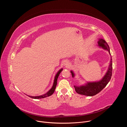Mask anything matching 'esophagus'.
Returning a JSON list of instances; mask_svg holds the SVG:
<instances>
[{"instance_id": "1", "label": "esophagus", "mask_w": 127, "mask_h": 127, "mask_svg": "<svg viewBox=\"0 0 127 127\" xmlns=\"http://www.w3.org/2000/svg\"><path fill=\"white\" fill-rule=\"evenodd\" d=\"M63 65L65 66V67H67L69 65V63L67 61H65L63 63Z\"/></svg>"}]
</instances>
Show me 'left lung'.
Listing matches in <instances>:
<instances>
[{"instance_id":"obj_1","label":"left lung","mask_w":127,"mask_h":127,"mask_svg":"<svg viewBox=\"0 0 127 127\" xmlns=\"http://www.w3.org/2000/svg\"><path fill=\"white\" fill-rule=\"evenodd\" d=\"M98 46L102 49L107 50L108 53H110V47L108 46L107 43L103 39H100L98 41ZM112 69H113V64L112 57L111 58V61L110 62L109 67L108 70L104 77L100 81L93 82H87L85 85L80 86H74L76 92L80 95H84L86 96H94L99 93L106 86L111 80L112 75ZM72 76L73 77H74L75 74L73 72L71 71Z\"/></svg>"}]
</instances>
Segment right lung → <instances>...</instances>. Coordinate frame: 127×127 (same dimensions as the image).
<instances>
[{"mask_svg":"<svg viewBox=\"0 0 127 127\" xmlns=\"http://www.w3.org/2000/svg\"><path fill=\"white\" fill-rule=\"evenodd\" d=\"M63 70V69H61L60 70H59V71L57 72V73L56 74L55 78H54V83H53V85L52 87L51 88V89H50V90L45 94L42 95H40V96H30L28 95L29 97H30L31 98H34V99H40V98H43L45 97H47L48 96H49L50 95H51L54 93L55 92V89L56 88V85H57V79L58 78V76L59 75V74H60V73L61 72V71Z\"/></svg>","mask_w":127,"mask_h":127,"instance_id":"1","label":"right lung"}]
</instances>
